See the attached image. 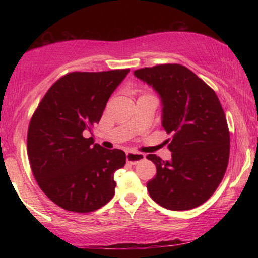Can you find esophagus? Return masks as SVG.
I'll list each match as a JSON object with an SVG mask.
<instances>
[{
	"label": "esophagus",
	"instance_id": "esophagus-1",
	"mask_svg": "<svg viewBox=\"0 0 258 258\" xmlns=\"http://www.w3.org/2000/svg\"><path fill=\"white\" fill-rule=\"evenodd\" d=\"M146 159V156L141 154V152H134V151H128L126 152V160L131 165H137L139 161Z\"/></svg>",
	"mask_w": 258,
	"mask_h": 258
}]
</instances>
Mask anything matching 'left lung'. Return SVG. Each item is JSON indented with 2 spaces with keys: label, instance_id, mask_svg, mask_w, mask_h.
<instances>
[{
  "label": "left lung",
  "instance_id": "left-lung-1",
  "mask_svg": "<svg viewBox=\"0 0 258 258\" xmlns=\"http://www.w3.org/2000/svg\"><path fill=\"white\" fill-rule=\"evenodd\" d=\"M161 100V126L172 137L171 160L147 159L157 174L147 183L150 197L169 211L198 207L217 189L229 163L230 133L216 93L190 69L177 63L134 71Z\"/></svg>",
  "mask_w": 258,
  "mask_h": 258
}]
</instances>
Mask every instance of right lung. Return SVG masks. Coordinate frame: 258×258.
<instances>
[{"instance_id":"add662e5","label":"right lung","mask_w":258,"mask_h":258,"mask_svg":"<svg viewBox=\"0 0 258 258\" xmlns=\"http://www.w3.org/2000/svg\"><path fill=\"white\" fill-rule=\"evenodd\" d=\"M128 72L69 73L50 87L30 119L27 154L34 177L66 211H97L115 195L113 174L124 167L125 152L102 148L85 134Z\"/></svg>"}]
</instances>
